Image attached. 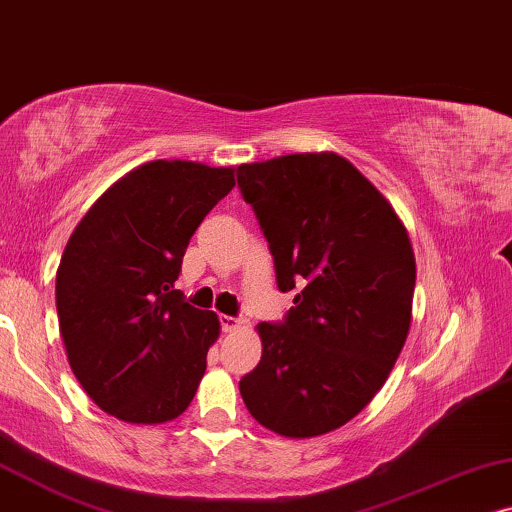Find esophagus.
I'll return each mask as SVG.
<instances>
[{"mask_svg": "<svg viewBox=\"0 0 512 512\" xmlns=\"http://www.w3.org/2000/svg\"><path fill=\"white\" fill-rule=\"evenodd\" d=\"M220 323H222L224 332H236V330H243V327H245V320L236 318V316H220Z\"/></svg>", "mask_w": 512, "mask_h": 512, "instance_id": "1", "label": "esophagus"}]
</instances>
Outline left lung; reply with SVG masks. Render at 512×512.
Listing matches in <instances>:
<instances>
[{"label": "left lung", "mask_w": 512, "mask_h": 512, "mask_svg": "<svg viewBox=\"0 0 512 512\" xmlns=\"http://www.w3.org/2000/svg\"><path fill=\"white\" fill-rule=\"evenodd\" d=\"M274 255L283 323H260L262 360L241 379L248 412L285 438L351 421L391 374L412 320L417 262L386 196L335 152L238 166Z\"/></svg>", "instance_id": "left-lung-1"}]
</instances>
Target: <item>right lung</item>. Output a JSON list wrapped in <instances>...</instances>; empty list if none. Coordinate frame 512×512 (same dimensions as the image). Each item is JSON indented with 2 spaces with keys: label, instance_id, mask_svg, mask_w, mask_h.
I'll return each mask as SVG.
<instances>
[{
  "label": "right lung",
  "instance_id": "add662e5",
  "mask_svg": "<svg viewBox=\"0 0 512 512\" xmlns=\"http://www.w3.org/2000/svg\"><path fill=\"white\" fill-rule=\"evenodd\" d=\"M234 185V168L149 161L114 182L72 231L56 274L60 337L102 412L152 426L192 403L220 320L173 285L189 238Z\"/></svg>",
  "mask_w": 512,
  "mask_h": 512
}]
</instances>
